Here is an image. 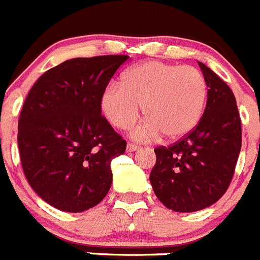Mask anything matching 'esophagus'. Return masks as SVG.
I'll return each mask as SVG.
<instances>
[{"instance_id": "obj_1", "label": "esophagus", "mask_w": 260, "mask_h": 260, "mask_svg": "<svg viewBox=\"0 0 260 260\" xmlns=\"http://www.w3.org/2000/svg\"><path fill=\"white\" fill-rule=\"evenodd\" d=\"M140 147L137 146V145H133V144H128L127 145V151L128 153H132V151H136L139 150Z\"/></svg>"}]
</instances>
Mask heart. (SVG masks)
<instances>
[{
    "label": "heart",
    "instance_id": "obj_1",
    "mask_svg": "<svg viewBox=\"0 0 260 260\" xmlns=\"http://www.w3.org/2000/svg\"><path fill=\"white\" fill-rule=\"evenodd\" d=\"M207 101V83L190 66L149 60L121 74L101 94V111L119 129H128L140 116L146 120L131 132L136 141H155L162 135L180 140L197 128Z\"/></svg>",
    "mask_w": 260,
    "mask_h": 260
}]
</instances>
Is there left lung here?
<instances>
[{
    "label": "left lung",
    "instance_id": "obj_1",
    "mask_svg": "<svg viewBox=\"0 0 260 260\" xmlns=\"http://www.w3.org/2000/svg\"><path fill=\"white\" fill-rule=\"evenodd\" d=\"M207 83V104L197 128L170 147L154 149L150 182L158 200L176 212L214 205L232 181L241 150V119L233 92L198 62Z\"/></svg>",
    "mask_w": 260,
    "mask_h": 260
}]
</instances>
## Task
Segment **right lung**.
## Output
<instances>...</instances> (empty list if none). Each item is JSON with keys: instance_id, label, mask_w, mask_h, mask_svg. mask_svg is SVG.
<instances>
[{"instance_id": "obj_1", "label": "right lung", "mask_w": 260, "mask_h": 260, "mask_svg": "<svg viewBox=\"0 0 260 260\" xmlns=\"http://www.w3.org/2000/svg\"><path fill=\"white\" fill-rule=\"evenodd\" d=\"M128 58L64 60L25 98L18 123L23 171L39 197L60 211L92 209L110 190L111 160L127 144L101 115V94Z\"/></svg>"}]
</instances>
